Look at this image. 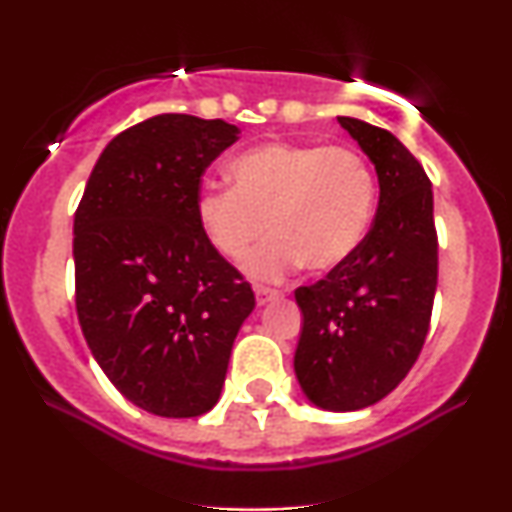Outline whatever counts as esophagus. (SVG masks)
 <instances>
[{"label": "esophagus", "instance_id": "1", "mask_svg": "<svg viewBox=\"0 0 512 512\" xmlns=\"http://www.w3.org/2000/svg\"><path fill=\"white\" fill-rule=\"evenodd\" d=\"M255 296H257V303L264 305V303H269V301H276V298L281 296V291L269 289V286H255Z\"/></svg>", "mask_w": 512, "mask_h": 512}]
</instances>
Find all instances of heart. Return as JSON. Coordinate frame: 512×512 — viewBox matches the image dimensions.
Instances as JSON below:
<instances>
[{
	"label": "heart",
	"instance_id": "1",
	"mask_svg": "<svg viewBox=\"0 0 512 512\" xmlns=\"http://www.w3.org/2000/svg\"><path fill=\"white\" fill-rule=\"evenodd\" d=\"M233 187H207L197 219L211 248L238 262L269 231L248 272L284 279L301 264L332 272L356 255L375 214L378 185L354 146L267 142L228 166Z\"/></svg>",
	"mask_w": 512,
	"mask_h": 512
}]
</instances>
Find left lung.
<instances>
[{"label":"left lung","instance_id":"1","mask_svg":"<svg viewBox=\"0 0 512 512\" xmlns=\"http://www.w3.org/2000/svg\"><path fill=\"white\" fill-rule=\"evenodd\" d=\"M375 163L380 202L366 240L325 279L298 286L303 313L296 378L327 411H356L390 395L424 349L438 286L433 190L392 132L337 117Z\"/></svg>","mask_w":512,"mask_h":512}]
</instances>
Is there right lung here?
<instances>
[{"label":"right lung","mask_w":512,"mask_h":512,"mask_svg":"<svg viewBox=\"0 0 512 512\" xmlns=\"http://www.w3.org/2000/svg\"><path fill=\"white\" fill-rule=\"evenodd\" d=\"M240 129L163 113L105 146L74 214L76 315L129 402L168 419L219 402L255 293L197 219L202 175Z\"/></svg>","instance_id":"add662e5"}]
</instances>
